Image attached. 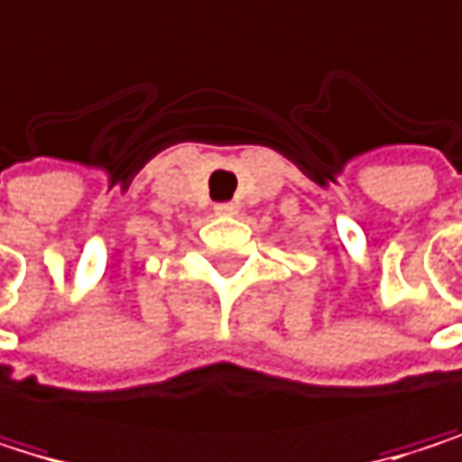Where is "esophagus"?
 Listing matches in <instances>:
<instances>
[{
    "label": "esophagus",
    "mask_w": 462,
    "mask_h": 462,
    "mask_svg": "<svg viewBox=\"0 0 462 462\" xmlns=\"http://www.w3.org/2000/svg\"><path fill=\"white\" fill-rule=\"evenodd\" d=\"M215 212H217V215H236V206H234V203H217V206H215Z\"/></svg>",
    "instance_id": "34e87169"
}]
</instances>
